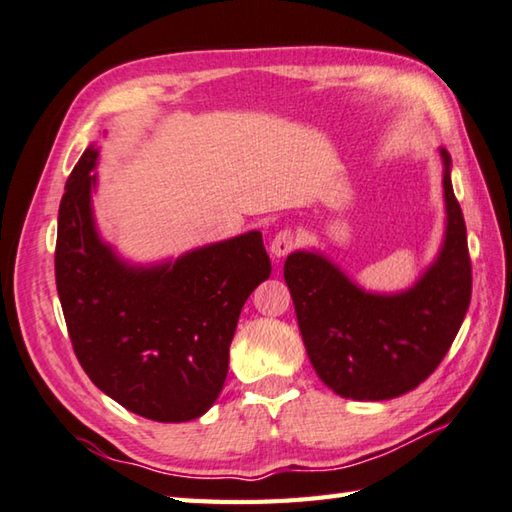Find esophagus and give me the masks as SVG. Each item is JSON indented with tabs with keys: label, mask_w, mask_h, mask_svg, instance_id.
Here are the masks:
<instances>
[{
	"label": "esophagus",
	"mask_w": 512,
	"mask_h": 512,
	"mask_svg": "<svg viewBox=\"0 0 512 512\" xmlns=\"http://www.w3.org/2000/svg\"><path fill=\"white\" fill-rule=\"evenodd\" d=\"M293 248H295V237H293L291 230L277 232V235H275L273 241H271V255H273L275 259L286 257L288 253H291Z\"/></svg>",
	"instance_id": "34e87169"
}]
</instances>
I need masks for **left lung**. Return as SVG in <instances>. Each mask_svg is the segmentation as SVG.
<instances>
[{
    "label": "left lung",
    "mask_w": 512,
    "mask_h": 512,
    "mask_svg": "<svg viewBox=\"0 0 512 512\" xmlns=\"http://www.w3.org/2000/svg\"><path fill=\"white\" fill-rule=\"evenodd\" d=\"M443 163L445 232L434 262L405 291L376 293L356 284L320 250H295L284 262L297 324L315 374L351 401H389L412 392L439 367L466 318L472 271L466 221Z\"/></svg>",
    "instance_id": "8db88e82"
}]
</instances>
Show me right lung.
Returning <instances> with one entry per match:
<instances>
[{
	"instance_id": "right-lung-1",
	"label": "right lung",
	"mask_w": 512,
	"mask_h": 512,
	"mask_svg": "<svg viewBox=\"0 0 512 512\" xmlns=\"http://www.w3.org/2000/svg\"><path fill=\"white\" fill-rule=\"evenodd\" d=\"M98 147L73 167L58 212L55 284L73 351L100 392L159 423L215 405L241 306L271 277L262 232L132 264L94 217Z\"/></svg>"
}]
</instances>
